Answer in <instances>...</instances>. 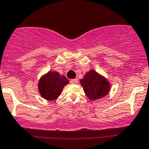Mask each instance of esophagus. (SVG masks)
<instances>
[{"mask_svg":"<svg viewBox=\"0 0 149 149\" xmlns=\"http://www.w3.org/2000/svg\"><path fill=\"white\" fill-rule=\"evenodd\" d=\"M70 83H71V84H76L78 83V79H71V80H70Z\"/></svg>","mask_w":149,"mask_h":149,"instance_id":"esophagus-1","label":"esophagus"}]
</instances>
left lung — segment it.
I'll use <instances>...</instances> for the list:
<instances>
[{"mask_svg":"<svg viewBox=\"0 0 149 149\" xmlns=\"http://www.w3.org/2000/svg\"><path fill=\"white\" fill-rule=\"evenodd\" d=\"M80 84L86 96L91 101L106 96L111 89L108 80L94 70H91L86 72L83 79H80Z\"/></svg>","mask_w":149,"mask_h":149,"instance_id":"left-lung-1","label":"left lung"}]
</instances>
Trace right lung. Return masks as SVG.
I'll list each match as a JSON object with an SVG mask.
<instances>
[{
    "instance_id": "obj_1",
    "label": "right lung",
    "mask_w": 149,
    "mask_h": 149,
    "mask_svg": "<svg viewBox=\"0 0 149 149\" xmlns=\"http://www.w3.org/2000/svg\"><path fill=\"white\" fill-rule=\"evenodd\" d=\"M68 84L69 80L64 75L56 71H49L40 78L38 89L42 98L53 101L59 97L64 86Z\"/></svg>"
}]
</instances>
